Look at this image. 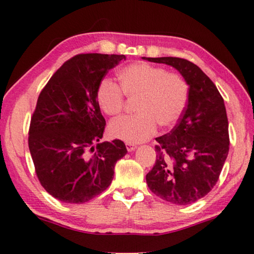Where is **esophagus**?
<instances>
[{"label":"esophagus","instance_id":"esophagus-1","mask_svg":"<svg viewBox=\"0 0 254 254\" xmlns=\"http://www.w3.org/2000/svg\"><path fill=\"white\" fill-rule=\"evenodd\" d=\"M126 145H127V151H128V152H132V151H134V150L136 149V145H135V144H133V143H128V142H127V143H126Z\"/></svg>","mask_w":254,"mask_h":254}]
</instances>
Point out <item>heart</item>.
<instances>
[{
  "label": "heart",
  "mask_w": 254,
  "mask_h": 254,
  "mask_svg": "<svg viewBox=\"0 0 254 254\" xmlns=\"http://www.w3.org/2000/svg\"><path fill=\"white\" fill-rule=\"evenodd\" d=\"M117 82L103 77L96 89V101L102 111L114 117L123 111L126 96L136 100L131 117H121L110 123L109 133L114 139L128 143L143 142L154 134L158 126L171 127L186 111L189 84L179 73L149 63L137 62L122 67Z\"/></svg>",
  "instance_id": "b5f03b06"
}]
</instances>
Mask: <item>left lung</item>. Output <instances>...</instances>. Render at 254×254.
<instances>
[{
  "mask_svg": "<svg viewBox=\"0 0 254 254\" xmlns=\"http://www.w3.org/2000/svg\"><path fill=\"white\" fill-rule=\"evenodd\" d=\"M145 60L177 68L189 84L188 105L179 123L155 139L156 160L146 174L147 187L170 203L190 204L213 189L227 160L230 139L224 101L194 63L171 57Z\"/></svg>",
  "mask_w": 254,
  "mask_h": 254,
  "instance_id": "1",
  "label": "left lung"
}]
</instances>
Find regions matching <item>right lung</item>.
Wrapping results in <instances>:
<instances>
[{
	"label": "right lung",
	"instance_id": "1",
	"mask_svg": "<svg viewBox=\"0 0 254 254\" xmlns=\"http://www.w3.org/2000/svg\"><path fill=\"white\" fill-rule=\"evenodd\" d=\"M126 55L86 53L67 60L39 95L31 118L29 149L35 173L51 195L84 203L111 184L117 161L127 154L121 140L102 142L105 119L96 89Z\"/></svg>",
	"mask_w": 254,
	"mask_h": 254
}]
</instances>
